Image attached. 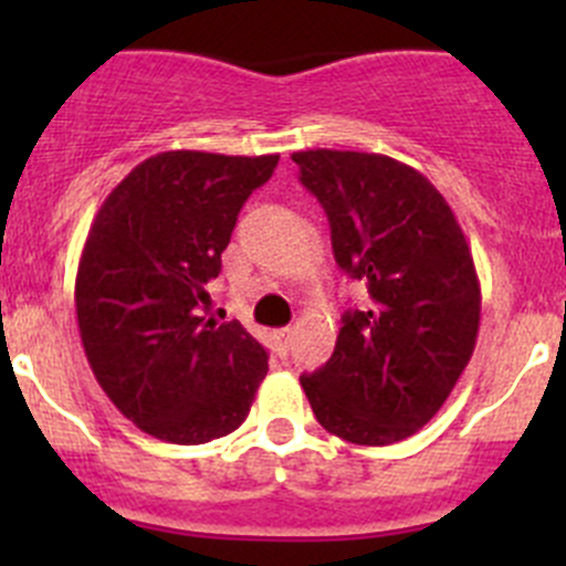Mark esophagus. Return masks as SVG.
<instances>
[{
  "instance_id": "34e87169",
  "label": "esophagus",
  "mask_w": 566,
  "mask_h": 566,
  "mask_svg": "<svg viewBox=\"0 0 566 566\" xmlns=\"http://www.w3.org/2000/svg\"><path fill=\"white\" fill-rule=\"evenodd\" d=\"M273 339H276L279 356H287V347L290 342H293V328H279L276 334H273Z\"/></svg>"
}]
</instances>
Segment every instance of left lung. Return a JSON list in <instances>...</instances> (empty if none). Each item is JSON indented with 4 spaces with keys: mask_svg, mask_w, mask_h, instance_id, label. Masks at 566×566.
I'll use <instances>...</instances> for the list:
<instances>
[{
    "mask_svg": "<svg viewBox=\"0 0 566 566\" xmlns=\"http://www.w3.org/2000/svg\"><path fill=\"white\" fill-rule=\"evenodd\" d=\"M323 205L336 265L369 306L342 315L334 356L301 375L317 421L342 441L389 447L441 410L479 334L476 268L447 199L378 153H293Z\"/></svg>",
    "mask_w": 566,
    "mask_h": 566,
    "instance_id": "obj_1",
    "label": "left lung"
}]
</instances>
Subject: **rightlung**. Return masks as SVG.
<instances>
[{"mask_svg": "<svg viewBox=\"0 0 566 566\" xmlns=\"http://www.w3.org/2000/svg\"><path fill=\"white\" fill-rule=\"evenodd\" d=\"M279 156L169 150L101 205L76 273V319L95 380L125 419L169 443H208L247 421L268 353L210 317L238 213Z\"/></svg>", "mask_w": 566, "mask_h": 566, "instance_id": "right-lung-1", "label": "right lung"}]
</instances>
